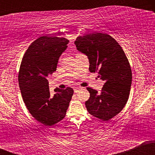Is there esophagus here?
Returning a JSON list of instances; mask_svg holds the SVG:
<instances>
[{"label":"esophagus","mask_w":155,"mask_h":155,"mask_svg":"<svg viewBox=\"0 0 155 155\" xmlns=\"http://www.w3.org/2000/svg\"><path fill=\"white\" fill-rule=\"evenodd\" d=\"M83 87H74V92H79V90H82Z\"/></svg>","instance_id":"34e87169"}]
</instances>
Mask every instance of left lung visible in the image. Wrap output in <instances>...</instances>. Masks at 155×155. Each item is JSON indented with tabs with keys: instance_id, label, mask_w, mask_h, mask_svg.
<instances>
[{
	"instance_id": "1",
	"label": "left lung",
	"mask_w": 155,
	"mask_h": 155,
	"mask_svg": "<svg viewBox=\"0 0 155 155\" xmlns=\"http://www.w3.org/2000/svg\"><path fill=\"white\" fill-rule=\"evenodd\" d=\"M77 50L88 57L90 72H97L105 81L101 93L87 87L90 96L85 102L93 117L108 121L123 109L128 100L132 71L123 49L114 38L106 33H95L77 37Z\"/></svg>"
}]
</instances>
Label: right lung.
I'll list each match as a JSON object with an SVG mask.
<instances>
[{"mask_svg": "<svg viewBox=\"0 0 155 155\" xmlns=\"http://www.w3.org/2000/svg\"><path fill=\"white\" fill-rule=\"evenodd\" d=\"M69 41L55 36H41L32 43L23 56L18 81L23 101L31 114L40 123L51 126L66 114L74 90L55 89L50 95L47 76L57 69L60 55Z\"/></svg>", "mask_w": 155, "mask_h": 155, "instance_id": "add662e5", "label": "right lung"}]
</instances>
